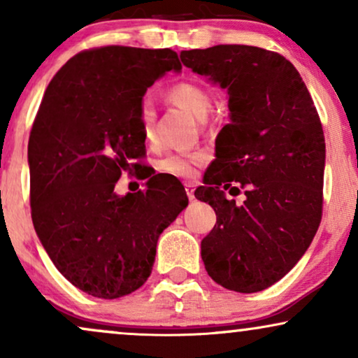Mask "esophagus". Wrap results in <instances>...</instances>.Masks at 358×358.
Instances as JSON below:
<instances>
[{"mask_svg":"<svg viewBox=\"0 0 358 358\" xmlns=\"http://www.w3.org/2000/svg\"><path fill=\"white\" fill-rule=\"evenodd\" d=\"M184 187H186V194H187L189 199H191V201L196 199V197H194V191H196V186H194L192 182H186V184H184Z\"/></svg>","mask_w":358,"mask_h":358,"instance_id":"1","label":"esophagus"}]
</instances>
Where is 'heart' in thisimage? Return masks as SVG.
Here are the masks:
<instances>
[{
    "mask_svg": "<svg viewBox=\"0 0 358 358\" xmlns=\"http://www.w3.org/2000/svg\"><path fill=\"white\" fill-rule=\"evenodd\" d=\"M167 98L172 103L180 106L191 113L194 117L204 121L213 108V94L202 85L192 81H180L172 85L167 90ZM138 119L143 131V138L145 143L154 141V126H156V109L151 99L144 98L139 103ZM207 156L204 152H171L157 162V169L164 174L176 176V178L189 179L194 178L197 167L204 164Z\"/></svg>",
    "mask_w": 358,
    "mask_h": 358,
    "instance_id": "heart-1",
    "label": "heart"
}]
</instances>
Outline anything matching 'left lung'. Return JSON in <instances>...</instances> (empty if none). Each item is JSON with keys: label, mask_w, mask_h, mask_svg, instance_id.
<instances>
[{"label": "left lung", "mask_w": 358, "mask_h": 358, "mask_svg": "<svg viewBox=\"0 0 358 358\" xmlns=\"http://www.w3.org/2000/svg\"><path fill=\"white\" fill-rule=\"evenodd\" d=\"M180 61L229 92L231 122L194 196L214 207L201 242L206 271L234 292L280 280L314 239L324 204L325 138L314 101L294 64L275 51L219 44ZM245 189L241 206L224 190Z\"/></svg>", "instance_id": "8db88e82"}]
</instances>
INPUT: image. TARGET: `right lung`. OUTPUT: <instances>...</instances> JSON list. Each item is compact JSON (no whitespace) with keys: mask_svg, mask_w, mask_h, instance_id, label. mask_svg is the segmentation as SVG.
<instances>
[{"mask_svg":"<svg viewBox=\"0 0 358 358\" xmlns=\"http://www.w3.org/2000/svg\"><path fill=\"white\" fill-rule=\"evenodd\" d=\"M180 68L169 48H92L56 73L39 104L28 143L31 219L57 271L94 297L138 290L159 236L187 206L182 184L149 167L138 174L144 191L114 192L122 172L144 166V92Z\"/></svg>","mask_w":358,"mask_h":358,"instance_id":"1","label":"right lung"}]
</instances>
